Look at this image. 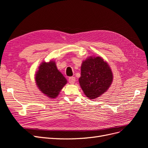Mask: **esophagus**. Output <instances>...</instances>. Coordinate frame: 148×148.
<instances>
[{"label": "esophagus", "mask_w": 148, "mask_h": 148, "mask_svg": "<svg viewBox=\"0 0 148 148\" xmlns=\"http://www.w3.org/2000/svg\"><path fill=\"white\" fill-rule=\"evenodd\" d=\"M69 82L70 84H74L75 82V77H70L69 79Z\"/></svg>", "instance_id": "34e87169"}]
</instances>
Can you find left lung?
Here are the masks:
<instances>
[{"mask_svg":"<svg viewBox=\"0 0 148 148\" xmlns=\"http://www.w3.org/2000/svg\"><path fill=\"white\" fill-rule=\"evenodd\" d=\"M112 80L110 66L101 57L91 56L83 61L79 83L89 99H96L107 91Z\"/></svg>","mask_w":148,"mask_h":148,"instance_id":"8db88e82","label":"left lung"}]
</instances>
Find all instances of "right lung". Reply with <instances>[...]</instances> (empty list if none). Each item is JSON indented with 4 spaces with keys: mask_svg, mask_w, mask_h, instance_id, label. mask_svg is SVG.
I'll return each instance as SVG.
<instances>
[{
    "mask_svg": "<svg viewBox=\"0 0 148 148\" xmlns=\"http://www.w3.org/2000/svg\"><path fill=\"white\" fill-rule=\"evenodd\" d=\"M35 81L39 90L50 98L57 97L67 83L53 60L42 62L35 75Z\"/></svg>",
    "mask_w": 148,
    "mask_h": 148,
    "instance_id": "add662e5",
    "label": "right lung"
}]
</instances>
